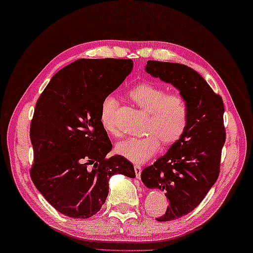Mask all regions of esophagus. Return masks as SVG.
Returning a JSON list of instances; mask_svg holds the SVG:
<instances>
[{"label": "esophagus", "instance_id": "obj_1", "mask_svg": "<svg viewBox=\"0 0 253 253\" xmlns=\"http://www.w3.org/2000/svg\"><path fill=\"white\" fill-rule=\"evenodd\" d=\"M134 170H135V174H137V177L140 178V175H141V172H142L141 165H134Z\"/></svg>", "mask_w": 253, "mask_h": 253}]
</instances>
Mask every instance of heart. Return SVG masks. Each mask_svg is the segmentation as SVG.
Returning a JSON list of instances; mask_svg holds the SVG:
<instances>
[{
    "label": "heart",
    "instance_id": "heart-1",
    "mask_svg": "<svg viewBox=\"0 0 253 253\" xmlns=\"http://www.w3.org/2000/svg\"><path fill=\"white\" fill-rule=\"evenodd\" d=\"M131 102L147 113L141 138H126L115 147L116 153L133 163H145L159 150L161 141L165 146L177 142L188 127L190 106L184 95L169 92L165 87L149 81H142L127 91ZM119 100L113 95L103 99L99 110V121L103 129L118 135L115 113Z\"/></svg>",
    "mask_w": 253,
    "mask_h": 253
}]
</instances>
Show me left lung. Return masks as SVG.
I'll use <instances>...</instances> for the list:
<instances>
[{
	"label": "left lung",
	"mask_w": 253,
	"mask_h": 253,
	"mask_svg": "<svg viewBox=\"0 0 253 253\" xmlns=\"http://www.w3.org/2000/svg\"><path fill=\"white\" fill-rule=\"evenodd\" d=\"M146 71L176 87L190 106L183 137L141 173L148 188L165 191L169 204L156 219L169 221L191 212L218 178L226 140L224 103L196 70L184 64L148 61Z\"/></svg>",
	"instance_id": "1"
}]
</instances>
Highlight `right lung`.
Instances as JSON below:
<instances>
[{
    "instance_id": "right-lung-1",
    "label": "right lung",
    "mask_w": 253,
    "mask_h": 253,
    "mask_svg": "<svg viewBox=\"0 0 253 253\" xmlns=\"http://www.w3.org/2000/svg\"><path fill=\"white\" fill-rule=\"evenodd\" d=\"M132 68L130 59L77 60L54 75L37 100L30 123V177L65 216L89 218L106 200L112 175L135 177L131 162L106 156L112 143L99 121L103 99Z\"/></svg>"
}]
</instances>
